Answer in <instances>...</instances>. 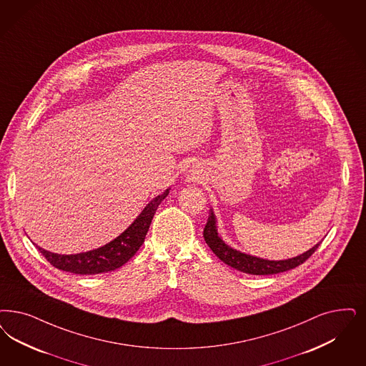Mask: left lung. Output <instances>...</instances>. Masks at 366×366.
Listing matches in <instances>:
<instances>
[{
	"label": "left lung",
	"instance_id": "8db88e82",
	"mask_svg": "<svg viewBox=\"0 0 366 366\" xmlns=\"http://www.w3.org/2000/svg\"><path fill=\"white\" fill-rule=\"evenodd\" d=\"M204 239L209 249L214 252V255L222 259L226 265L231 266L239 272L254 274V276H265V274H277L281 272H287L290 269H295L296 266L302 265L305 262L319 247L320 242L316 243L312 249L308 252H302L297 257L281 259V261H270L265 258L254 257L250 254L239 252L231 246H228L224 240L217 232V224H216V216L214 209H209V217L204 227Z\"/></svg>",
	"mask_w": 366,
	"mask_h": 366
}]
</instances>
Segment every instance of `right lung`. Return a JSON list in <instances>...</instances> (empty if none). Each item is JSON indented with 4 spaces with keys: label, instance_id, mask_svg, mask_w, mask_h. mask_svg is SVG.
<instances>
[{
    "label": "right lung",
    "instance_id": "add662e5",
    "mask_svg": "<svg viewBox=\"0 0 366 366\" xmlns=\"http://www.w3.org/2000/svg\"><path fill=\"white\" fill-rule=\"evenodd\" d=\"M169 190L170 189H166L162 194L154 197L124 232H122L117 238L99 249L66 255L47 252L39 246L36 247L51 265L64 272L76 274H100L116 270L120 266L124 265L127 261H129L143 244L154 214L158 205L169 194Z\"/></svg>",
    "mask_w": 366,
    "mask_h": 366
}]
</instances>
